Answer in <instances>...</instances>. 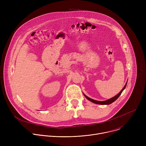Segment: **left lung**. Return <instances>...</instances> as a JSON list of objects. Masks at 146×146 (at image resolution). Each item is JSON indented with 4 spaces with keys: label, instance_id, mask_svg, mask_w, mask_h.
<instances>
[{
    "label": "left lung",
    "instance_id": "1",
    "mask_svg": "<svg viewBox=\"0 0 146 146\" xmlns=\"http://www.w3.org/2000/svg\"><path fill=\"white\" fill-rule=\"evenodd\" d=\"M127 83H126V84L125 85V86L123 87V88L122 89V90H121L117 95H115V96L111 98V99H109L106 100H105V101H98V100H94V99H91V98H90L89 97H88L87 96H86L85 94H84V96H85L88 100H89L90 101H91V102H93V103H94L98 104V105H110V104L114 102L115 100H116L118 99V98L121 95V93L122 92V91L124 90L125 88V87H126V86H127Z\"/></svg>",
    "mask_w": 146,
    "mask_h": 146
}]
</instances>
